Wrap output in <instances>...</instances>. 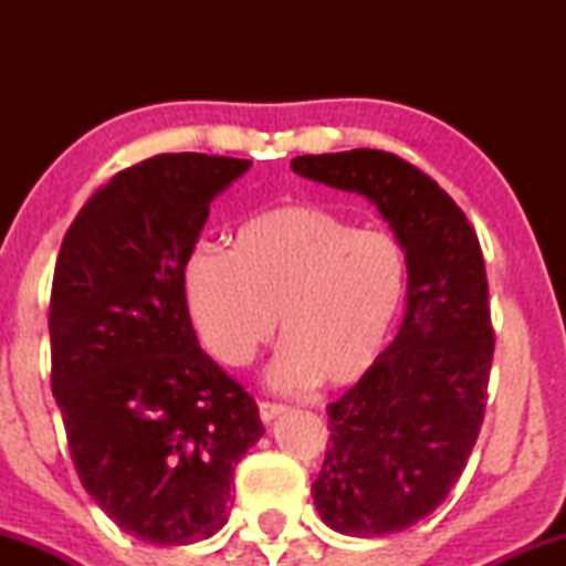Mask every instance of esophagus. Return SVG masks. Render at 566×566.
<instances>
[{
    "label": "esophagus",
    "instance_id": "esophagus-1",
    "mask_svg": "<svg viewBox=\"0 0 566 566\" xmlns=\"http://www.w3.org/2000/svg\"><path fill=\"white\" fill-rule=\"evenodd\" d=\"M258 409H261V420H263V423H274L279 415L287 412V407L274 405V401H261V405H258Z\"/></svg>",
    "mask_w": 566,
    "mask_h": 566
}]
</instances>
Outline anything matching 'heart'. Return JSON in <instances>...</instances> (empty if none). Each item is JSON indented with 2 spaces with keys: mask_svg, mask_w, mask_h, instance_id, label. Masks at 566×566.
Listing matches in <instances>:
<instances>
[{
  "mask_svg": "<svg viewBox=\"0 0 566 566\" xmlns=\"http://www.w3.org/2000/svg\"><path fill=\"white\" fill-rule=\"evenodd\" d=\"M407 269L391 231L297 201L247 218L229 252L197 247L180 282L201 343L226 367L250 365L282 316L269 382L297 391L316 380L346 388L373 373L405 305Z\"/></svg>",
  "mask_w": 566,
  "mask_h": 566,
  "instance_id": "heart-1",
  "label": "heart"
}]
</instances>
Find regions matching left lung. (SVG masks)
I'll list each match as a JSON object with an SVG mask.
<instances>
[{
	"mask_svg": "<svg viewBox=\"0 0 566 566\" xmlns=\"http://www.w3.org/2000/svg\"><path fill=\"white\" fill-rule=\"evenodd\" d=\"M292 172L373 201L407 250L405 319L373 373L327 407L311 484L327 527L391 535L450 495L482 428L495 348L482 247L450 193L394 154H308Z\"/></svg>",
	"mask_w": 566,
	"mask_h": 566,
	"instance_id": "obj_1",
	"label": "left lung"
}]
</instances>
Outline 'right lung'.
I'll return each instance as SVG.
<instances>
[{"label":"right lung","instance_id":"1","mask_svg":"<svg viewBox=\"0 0 566 566\" xmlns=\"http://www.w3.org/2000/svg\"><path fill=\"white\" fill-rule=\"evenodd\" d=\"M250 167L140 161L82 207L55 263L53 396L71 460L116 527L154 545L216 535L233 465L265 433L255 399L199 348L180 282L210 201Z\"/></svg>","mask_w":566,"mask_h":566}]
</instances>
